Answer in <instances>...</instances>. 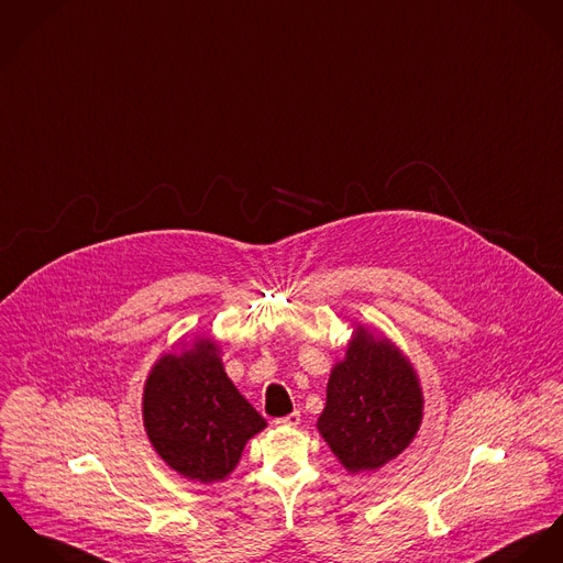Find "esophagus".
Returning a JSON list of instances; mask_svg holds the SVG:
<instances>
[{
    "label": "esophagus",
    "mask_w": 563,
    "mask_h": 563,
    "mask_svg": "<svg viewBox=\"0 0 563 563\" xmlns=\"http://www.w3.org/2000/svg\"><path fill=\"white\" fill-rule=\"evenodd\" d=\"M299 423H301L299 410H295V412H290V415H286V417H277V419H275V426H279V428H297Z\"/></svg>",
    "instance_id": "obj_1"
}]
</instances>
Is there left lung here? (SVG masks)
Returning <instances> with one entry per match:
<instances>
[{"label":"left lung","instance_id":"left-lung-1","mask_svg":"<svg viewBox=\"0 0 563 563\" xmlns=\"http://www.w3.org/2000/svg\"><path fill=\"white\" fill-rule=\"evenodd\" d=\"M421 405L409 361L391 342L357 329L346 358L331 372L318 430L351 473L372 471L409 445Z\"/></svg>","mask_w":563,"mask_h":563}]
</instances>
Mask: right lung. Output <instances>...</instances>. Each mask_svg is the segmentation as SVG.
I'll list each match as a JSON object with an SVG mask.
<instances>
[{"label": "right lung", "mask_w": 563, "mask_h": 563, "mask_svg": "<svg viewBox=\"0 0 563 563\" xmlns=\"http://www.w3.org/2000/svg\"><path fill=\"white\" fill-rule=\"evenodd\" d=\"M144 426L158 456L189 479H223L266 421L223 372L217 346L200 340L165 355L144 389Z\"/></svg>", "instance_id": "add662e5"}]
</instances>
